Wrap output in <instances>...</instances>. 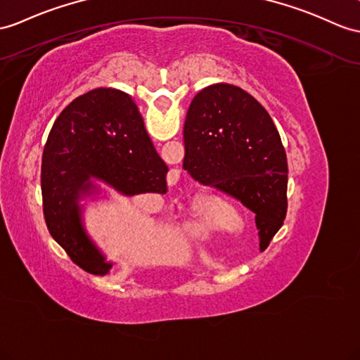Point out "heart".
<instances>
[{"instance_id":"obj_1","label":"heart","mask_w":360,"mask_h":360,"mask_svg":"<svg viewBox=\"0 0 360 360\" xmlns=\"http://www.w3.org/2000/svg\"><path fill=\"white\" fill-rule=\"evenodd\" d=\"M231 205L226 203H212V205H207L203 210H200V212L195 214V218L192 220V231L198 235H209L210 231H212V226L220 220L223 215H226L229 212ZM226 229H235V220H229L226 223Z\"/></svg>"}]
</instances>
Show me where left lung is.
<instances>
[{"mask_svg": "<svg viewBox=\"0 0 360 360\" xmlns=\"http://www.w3.org/2000/svg\"><path fill=\"white\" fill-rule=\"evenodd\" d=\"M185 168L255 214L269 246L287 214V155L274 120L240 86L214 84L195 94L186 114Z\"/></svg>", "mask_w": 360, "mask_h": 360, "instance_id": "obj_1", "label": "left lung"}]
</instances>
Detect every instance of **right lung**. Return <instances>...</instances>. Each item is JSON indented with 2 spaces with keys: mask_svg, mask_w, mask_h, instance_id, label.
Masks as SVG:
<instances>
[{
  "mask_svg": "<svg viewBox=\"0 0 360 360\" xmlns=\"http://www.w3.org/2000/svg\"><path fill=\"white\" fill-rule=\"evenodd\" d=\"M166 174L168 166L127 93L96 89L79 96L55 120L42 153V209L50 235L82 270L107 275L112 264L86 236L77 200L94 191L91 177L125 195L166 194Z\"/></svg>",
  "mask_w": 360,
  "mask_h": 360,
  "instance_id": "obj_1",
  "label": "right lung"
}]
</instances>
